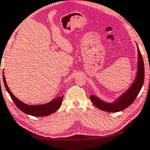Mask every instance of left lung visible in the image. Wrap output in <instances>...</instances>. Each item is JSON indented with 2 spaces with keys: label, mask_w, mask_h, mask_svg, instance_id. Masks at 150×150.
<instances>
[{
  "label": "left lung",
  "mask_w": 150,
  "mask_h": 150,
  "mask_svg": "<svg viewBox=\"0 0 150 150\" xmlns=\"http://www.w3.org/2000/svg\"><path fill=\"white\" fill-rule=\"evenodd\" d=\"M137 47V69L136 76L129 88L121 94L112 103L106 102L95 95H91L90 98L93 104L100 110L108 112H119L132 104L141 91L144 82V64L140 50Z\"/></svg>",
  "instance_id": "1"
}]
</instances>
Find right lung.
Masks as SVG:
<instances>
[{"label": "right lung", "mask_w": 150, "mask_h": 150, "mask_svg": "<svg viewBox=\"0 0 150 150\" xmlns=\"http://www.w3.org/2000/svg\"><path fill=\"white\" fill-rule=\"evenodd\" d=\"M3 78L4 86H5L6 91L8 93L9 95L11 96L13 102L15 103L17 107L21 111L25 112V113L35 117H44L54 113V112H56L57 110H58L59 108L60 107L64 96H57L55 98L52 99L49 103H45V104L31 105L24 103L16 97L12 93V92L10 91L7 84H6L5 76L4 75V71L3 74Z\"/></svg>", "instance_id": "add662e5"}]
</instances>
